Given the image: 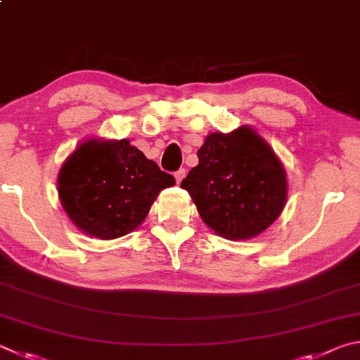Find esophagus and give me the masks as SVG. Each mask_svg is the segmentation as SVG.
<instances>
[{
	"mask_svg": "<svg viewBox=\"0 0 360 360\" xmlns=\"http://www.w3.org/2000/svg\"><path fill=\"white\" fill-rule=\"evenodd\" d=\"M174 178H176V182H178V184H181V181L186 178V168H179L178 172L174 173Z\"/></svg>",
	"mask_w": 360,
	"mask_h": 360,
	"instance_id": "34e87169",
	"label": "esophagus"
}]
</instances>
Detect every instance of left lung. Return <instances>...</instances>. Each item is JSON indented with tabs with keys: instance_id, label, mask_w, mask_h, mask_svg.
I'll list each match as a JSON object with an SVG mask.
<instances>
[{
	"instance_id": "left-lung-1",
	"label": "left lung",
	"mask_w": 360,
	"mask_h": 360,
	"mask_svg": "<svg viewBox=\"0 0 360 360\" xmlns=\"http://www.w3.org/2000/svg\"><path fill=\"white\" fill-rule=\"evenodd\" d=\"M197 155L198 165L181 187L219 236L255 238L282 214L288 197L285 168L252 127L209 134Z\"/></svg>"
}]
</instances>
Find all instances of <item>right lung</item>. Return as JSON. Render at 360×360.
<instances>
[{"label":"right lung","instance_id":"add662e5","mask_svg":"<svg viewBox=\"0 0 360 360\" xmlns=\"http://www.w3.org/2000/svg\"><path fill=\"white\" fill-rule=\"evenodd\" d=\"M174 184L129 140L83 141L58 174V193L72 224L103 240L134 231L160 191Z\"/></svg>","mask_w":360,"mask_h":360}]
</instances>
